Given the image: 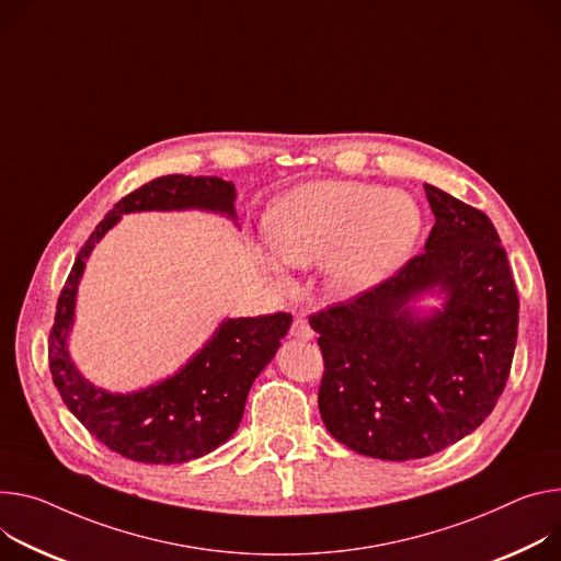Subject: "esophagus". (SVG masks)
I'll return each mask as SVG.
<instances>
[{
	"instance_id": "obj_1",
	"label": "esophagus",
	"mask_w": 561,
	"mask_h": 561,
	"mask_svg": "<svg viewBox=\"0 0 561 561\" xmlns=\"http://www.w3.org/2000/svg\"><path fill=\"white\" fill-rule=\"evenodd\" d=\"M290 335H293V337H301V340H311V337H313V329H311L309 320L304 318L301 313L295 316V320H293V324H290Z\"/></svg>"
}]
</instances>
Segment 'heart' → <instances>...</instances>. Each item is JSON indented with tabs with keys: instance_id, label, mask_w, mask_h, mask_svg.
<instances>
[{
	"instance_id": "b5f03b06",
	"label": "heart",
	"mask_w": 561,
	"mask_h": 561,
	"mask_svg": "<svg viewBox=\"0 0 561 561\" xmlns=\"http://www.w3.org/2000/svg\"><path fill=\"white\" fill-rule=\"evenodd\" d=\"M419 203L382 185L318 181L282 196L266 221L277 257L293 266L329 262V284L342 293H363L389 277L419 241Z\"/></svg>"
}]
</instances>
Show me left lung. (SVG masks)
<instances>
[{"instance_id":"1","label":"left lung","mask_w":561,"mask_h":561,"mask_svg":"<svg viewBox=\"0 0 561 561\" xmlns=\"http://www.w3.org/2000/svg\"><path fill=\"white\" fill-rule=\"evenodd\" d=\"M425 250L382 284L309 316L324 360L318 404L329 434L382 461L432 456L474 432L511 376L519 297L492 221L427 185ZM440 287L443 312L405 301Z\"/></svg>"}]
</instances>
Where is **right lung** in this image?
Listing matches in <instances>:
<instances>
[{
	"mask_svg": "<svg viewBox=\"0 0 561 561\" xmlns=\"http://www.w3.org/2000/svg\"><path fill=\"white\" fill-rule=\"evenodd\" d=\"M234 185L217 176L168 174L121 198L80 248L60 290L48 333V367L69 412L112 451L138 463L174 466L224 445L239 427L248 391L288 333L290 313L226 320L213 340L172 378L136 391L110 393L89 385L69 360L76 290L84 260L123 215L201 208L234 215Z\"/></svg>",
	"mask_w": 561,
	"mask_h": 561,
	"instance_id": "right-lung-1",
	"label": "right lung"
}]
</instances>
